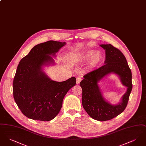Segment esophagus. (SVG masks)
I'll return each mask as SVG.
<instances>
[{
	"label": "esophagus",
	"instance_id": "obj_1",
	"mask_svg": "<svg viewBox=\"0 0 146 146\" xmlns=\"http://www.w3.org/2000/svg\"><path fill=\"white\" fill-rule=\"evenodd\" d=\"M82 80V78L80 76H78L76 77V82L77 84L80 83V82Z\"/></svg>",
	"mask_w": 146,
	"mask_h": 146
}]
</instances>
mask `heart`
Masks as SVG:
<instances>
[{
  "label": "heart",
  "instance_id": "heart-1",
  "mask_svg": "<svg viewBox=\"0 0 146 146\" xmlns=\"http://www.w3.org/2000/svg\"><path fill=\"white\" fill-rule=\"evenodd\" d=\"M92 51H88L87 52H86L85 53V54H84L82 56V59L83 60H89L91 57V56L93 55L91 59V63L93 65H95L96 64H97L98 62L101 59V54L100 53L97 51V52H95L94 54Z\"/></svg>",
  "mask_w": 146,
  "mask_h": 146
}]
</instances>
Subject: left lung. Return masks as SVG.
Listing matches in <instances>:
<instances>
[{"instance_id":"8db88e82","label":"left lung","mask_w":146,"mask_h":146,"mask_svg":"<svg viewBox=\"0 0 146 146\" xmlns=\"http://www.w3.org/2000/svg\"><path fill=\"white\" fill-rule=\"evenodd\" d=\"M105 50L104 64L84 76L80 83L83 90L82 104L91 117L98 121H106L116 117L125 110L132 89V74L125 56L111 44H102ZM113 72L119 76L127 91L118 105H112L103 97L97 84L104 76Z\"/></svg>"}]
</instances>
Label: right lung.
<instances>
[{"label":"right lung","mask_w":146,"mask_h":146,"mask_svg":"<svg viewBox=\"0 0 146 146\" xmlns=\"http://www.w3.org/2000/svg\"><path fill=\"white\" fill-rule=\"evenodd\" d=\"M65 44L54 40L39 44L20 61L13 81V95L27 118L40 121L53 119L61 110L64 96L76 85L75 77L56 82L42 70L43 66L55 63L50 55H55Z\"/></svg>","instance_id":"1"}]
</instances>
